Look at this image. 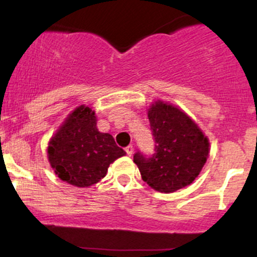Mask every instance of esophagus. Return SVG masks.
Wrapping results in <instances>:
<instances>
[{
  "label": "esophagus",
  "mask_w": 257,
  "mask_h": 257,
  "mask_svg": "<svg viewBox=\"0 0 257 257\" xmlns=\"http://www.w3.org/2000/svg\"><path fill=\"white\" fill-rule=\"evenodd\" d=\"M133 151H134V147H133L132 145L125 147V152H126V155H128V156H132Z\"/></svg>",
  "instance_id": "34e87169"
}]
</instances>
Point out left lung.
I'll return each instance as SVG.
<instances>
[{"label": "left lung", "instance_id": "left-lung-1", "mask_svg": "<svg viewBox=\"0 0 257 257\" xmlns=\"http://www.w3.org/2000/svg\"><path fill=\"white\" fill-rule=\"evenodd\" d=\"M155 153L134 155L141 178L158 192L170 193L192 184L204 167L209 140L184 111L163 101L149 108Z\"/></svg>", "mask_w": 257, "mask_h": 257}]
</instances>
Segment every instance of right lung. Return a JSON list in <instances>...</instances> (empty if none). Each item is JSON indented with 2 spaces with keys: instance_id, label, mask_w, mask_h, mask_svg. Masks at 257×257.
Returning <instances> with one entry per match:
<instances>
[{
  "instance_id": "1",
  "label": "right lung",
  "mask_w": 257,
  "mask_h": 257,
  "mask_svg": "<svg viewBox=\"0 0 257 257\" xmlns=\"http://www.w3.org/2000/svg\"><path fill=\"white\" fill-rule=\"evenodd\" d=\"M124 155L112 135L98 131L95 112L84 105L69 114L48 146L49 163L55 174L77 187L99 182L110 164Z\"/></svg>"
}]
</instances>
